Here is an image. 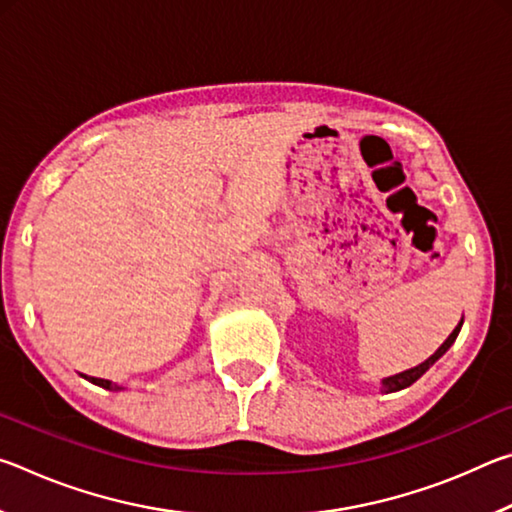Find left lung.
<instances>
[{"label": "left lung", "instance_id": "obj_1", "mask_svg": "<svg viewBox=\"0 0 512 512\" xmlns=\"http://www.w3.org/2000/svg\"><path fill=\"white\" fill-rule=\"evenodd\" d=\"M461 325H463V320L456 325L454 332L447 336V341H445L443 345H440V348H438L436 352H433L427 361H422L420 366H415V368H411V370H404V372H400V375H393V377L381 379V391H384V393H395V391H402V388H406V386H411L413 381H418V379L424 375V372H427V370L433 366V363H436L449 348H452V343L456 341L458 332H461Z\"/></svg>", "mask_w": 512, "mask_h": 512}]
</instances>
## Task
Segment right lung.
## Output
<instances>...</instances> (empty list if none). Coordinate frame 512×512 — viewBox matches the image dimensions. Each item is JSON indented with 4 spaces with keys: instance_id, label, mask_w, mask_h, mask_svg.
Here are the masks:
<instances>
[{
    "instance_id": "add662e5",
    "label": "right lung",
    "mask_w": 512,
    "mask_h": 512,
    "mask_svg": "<svg viewBox=\"0 0 512 512\" xmlns=\"http://www.w3.org/2000/svg\"><path fill=\"white\" fill-rule=\"evenodd\" d=\"M85 379H90L92 384H97V386H101V388H106V391H121V386L112 384V381H108V379H99V377H85Z\"/></svg>"
}]
</instances>
